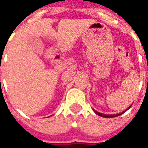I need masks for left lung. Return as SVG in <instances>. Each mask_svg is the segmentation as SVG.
Instances as JSON below:
<instances>
[{
  "label": "left lung",
  "instance_id": "obj_1",
  "mask_svg": "<svg viewBox=\"0 0 148 148\" xmlns=\"http://www.w3.org/2000/svg\"><path fill=\"white\" fill-rule=\"evenodd\" d=\"M130 108V107H129ZM128 108V109H129ZM94 112H95V113H96L97 115H98V116H102V117H115V116H120V115L123 114L124 112H122L121 113H119V114H114V115H106V114H102V113H100V112H97L94 110Z\"/></svg>",
  "mask_w": 148,
  "mask_h": 148
}]
</instances>
